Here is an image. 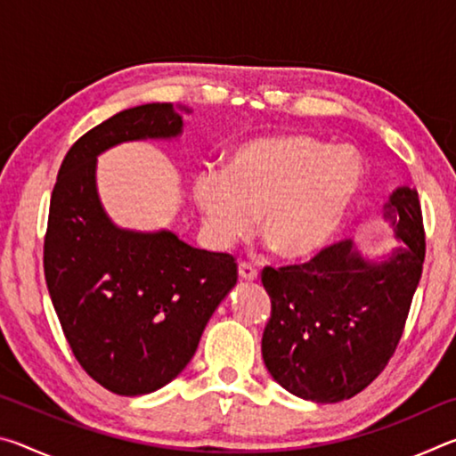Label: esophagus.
I'll list each match as a JSON object with an SVG mask.
<instances>
[{"mask_svg": "<svg viewBox=\"0 0 456 456\" xmlns=\"http://www.w3.org/2000/svg\"><path fill=\"white\" fill-rule=\"evenodd\" d=\"M237 269H239V277H241V280H247V281L257 280V269H256V265L249 264V261H239Z\"/></svg>", "mask_w": 456, "mask_h": 456, "instance_id": "1", "label": "esophagus"}]
</instances>
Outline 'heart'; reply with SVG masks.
<instances>
[{"mask_svg": "<svg viewBox=\"0 0 456 456\" xmlns=\"http://www.w3.org/2000/svg\"><path fill=\"white\" fill-rule=\"evenodd\" d=\"M364 181V163L350 146H330L307 134L247 141L225 168H205L195 199L219 245L259 233L283 257H305L342 225Z\"/></svg>", "mask_w": 456, "mask_h": 456, "instance_id": "obj_1", "label": "heart"}]
</instances>
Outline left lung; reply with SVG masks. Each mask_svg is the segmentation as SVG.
Wrapping results in <instances>:
<instances>
[{"instance_id":"8db88e82","label":"left lung","mask_w":456,"mask_h":456,"mask_svg":"<svg viewBox=\"0 0 456 456\" xmlns=\"http://www.w3.org/2000/svg\"><path fill=\"white\" fill-rule=\"evenodd\" d=\"M388 215L398 217L403 245L384 264H368L342 239L305 264L261 272L272 297L261 352L291 395L315 403L352 398L395 356L427 253L416 189H398Z\"/></svg>"}]
</instances>
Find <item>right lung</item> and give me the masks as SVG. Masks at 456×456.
<instances>
[{
    "label": "right lung",
    "mask_w": 456,
    "mask_h": 456,
    "mask_svg": "<svg viewBox=\"0 0 456 456\" xmlns=\"http://www.w3.org/2000/svg\"><path fill=\"white\" fill-rule=\"evenodd\" d=\"M181 126L168 102L114 114L72 144L52 191L44 275L53 310L78 364L120 396L149 395L179 376L237 283L229 253L195 249L171 231L117 229L100 207L96 154L176 136Z\"/></svg>",
    "instance_id": "right-lung-1"
}]
</instances>
